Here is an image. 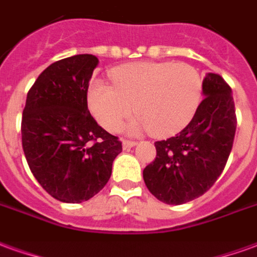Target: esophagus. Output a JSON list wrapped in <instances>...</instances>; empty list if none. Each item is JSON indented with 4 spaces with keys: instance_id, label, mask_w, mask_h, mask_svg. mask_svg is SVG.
Returning a JSON list of instances; mask_svg holds the SVG:
<instances>
[{
    "instance_id": "1",
    "label": "esophagus",
    "mask_w": 257,
    "mask_h": 257,
    "mask_svg": "<svg viewBox=\"0 0 257 257\" xmlns=\"http://www.w3.org/2000/svg\"><path fill=\"white\" fill-rule=\"evenodd\" d=\"M137 144H138L137 141H128V140H123V141H121L123 149H130V148L136 147Z\"/></svg>"
}]
</instances>
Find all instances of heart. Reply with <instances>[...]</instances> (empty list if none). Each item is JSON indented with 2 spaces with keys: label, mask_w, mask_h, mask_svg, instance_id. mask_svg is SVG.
<instances>
[{
  "label": "heart",
  "mask_w": 257,
  "mask_h": 257,
  "mask_svg": "<svg viewBox=\"0 0 257 257\" xmlns=\"http://www.w3.org/2000/svg\"><path fill=\"white\" fill-rule=\"evenodd\" d=\"M115 86L95 80L89 106L105 130L115 133L133 113L140 115L131 131L151 128L162 136L186 126L200 106L204 91L201 74L185 63H136L112 71Z\"/></svg>",
  "instance_id": "heart-1"
}]
</instances>
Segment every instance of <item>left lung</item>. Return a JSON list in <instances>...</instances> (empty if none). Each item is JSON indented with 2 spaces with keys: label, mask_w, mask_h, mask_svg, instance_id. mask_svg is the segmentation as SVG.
Instances as JSON below:
<instances>
[{
  "label": "left lung",
  "mask_w": 257,
  "mask_h": 257,
  "mask_svg": "<svg viewBox=\"0 0 257 257\" xmlns=\"http://www.w3.org/2000/svg\"><path fill=\"white\" fill-rule=\"evenodd\" d=\"M204 100L177 136L155 142L156 159L144 168L149 192L181 205L203 196L227 163L237 128L230 86L218 74L204 78Z\"/></svg>",
  "instance_id": "1"
}]
</instances>
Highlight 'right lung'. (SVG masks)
<instances>
[{
    "instance_id": "add662e5",
    "label": "right lung",
    "mask_w": 257,
    "mask_h": 257,
    "mask_svg": "<svg viewBox=\"0 0 257 257\" xmlns=\"http://www.w3.org/2000/svg\"><path fill=\"white\" fill-rule=\"evenodd\" d=\"M98 59L75 54L50 64L30 89L22 119V144L39 185L63 203H82L109 181L121 152L117 137L97 124L87 89Z\"/></svg>"
}]
</instances>
